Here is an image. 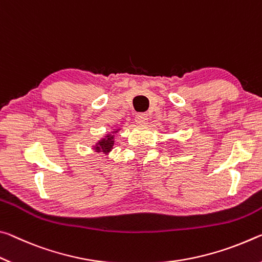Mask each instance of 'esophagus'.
<instances>
[{"instance_id": "obj_1", "label": "esophagus", "mask_w": 262, "mask_h": 262, "mask_svg": "<svg viewBox=\"0 0 262 262\" xmlns=\"http://www.w3.org/2000/svg\"><path fill=\"white\" fill-rule=\"evenodd\" d=\"M135 119H136V123L137 124H145V123L147 122V115L146 114H143V113L137 114Z\"/></svg>"}]
</instances>
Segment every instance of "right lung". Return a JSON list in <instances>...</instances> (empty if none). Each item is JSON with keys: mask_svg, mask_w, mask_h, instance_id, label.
Wrapping results in <instances>:
<instances>
[{"mask_svg": "<svg viewBox=\"0 0 262 262\" xmlns=\"http://www.w3.org/2000/svg\"><path fill=\"white\" fill-rule=\"evenodd\" d=\"M114 145V137L113 136H106L104 139H102L101 141H98V144L96 145L95 149L97 152H109L111 148H113Z\"/></svg>", "mask_w": 262, "mask_h": 262, "instance_id": "1", "label": "right lung"}]
</instances>
